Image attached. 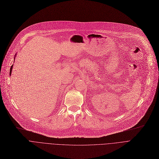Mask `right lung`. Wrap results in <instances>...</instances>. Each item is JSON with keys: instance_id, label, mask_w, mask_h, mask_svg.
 <instances>
[{"instance_id": "right-lung-1", "label": "right lung", "mask_w": 159, "mask_h": 159, "mask_svg": "<svg viewBox=\"0 0 159 159\" xmlns=\"http://www.w3.org/2000/svg\"><path fill=\"white\" fill-rule=\"evenodd\" d=\"M16 54H15V56H16ZM14 61H15V58H14ZM13 64L11 66V68H10V75H11V71H12V69H13Z\"/></svg>"}]
</instances>
